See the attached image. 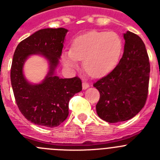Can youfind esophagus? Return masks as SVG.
<instances>
[{
	"label": "esophagus",
	"instance_id": "34e87169",
	"mask_svg": "<svg viewBox=\"0 0 160 160\" xmlns=\"http://www.w3.org/2000/svg\"><path fill=\"white\" fill-rule=\"evenodd\" d=\"M88 87L89 83H86V82H83V83H82V88H83V89H87Z\"/></svg>",
	"mask_w": 160,
	"mask_h": 160
}]
</instances>
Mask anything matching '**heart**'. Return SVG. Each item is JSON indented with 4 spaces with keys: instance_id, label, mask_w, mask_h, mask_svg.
I'll list each match as a JSON object with an SVG mask.
<instances>
[{
    "instance_id": "1",
    "label": "heart",
    "mask_w": 160,
    "mask_h": 160,
    "mask_svg": "<svg viewBox=\"0 0 160 160\" xmlns=\"http://www.w3.org/2000/svg\"><path fill=\"white\" fill-rule=\"evenodd\" d=\"M123 44L115 32H90L73 41L71 50L63 53L64 64L76 68L83 60V68L93 77H102L114 69L121 55Z\"/></svg>"
}]
</instances>
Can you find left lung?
I'll use <instances>...</instances> for the list:
<instances>
[{
    "mask_svg": "<svg viewBox=\"0 0 160 160\" xmlns=\"http://www.w3.org/2000/svg\"><path fill=\"white\" fill-rule=\"evenodd\" d=\"M123 38L124 51L119 64L93 84L100 92L96 112L108 123L133 118L144 107L148 95L150 62L144 43L129 31Z\"/></svg>",
    "mask_w": 160,
    "mask_h": 160,
    "instance_id": "obj_1",
    "label": "left lung"
}]
</instances>
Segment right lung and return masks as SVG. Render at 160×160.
Returning a JSON list of instances; mask_svg holds the SVG:
<instances>
[{
	"instance_id": "add662e5",
	"label": "right lung",
	"mask_w": 160,
	"mask_h": 160,
	"mask_svg": "<svg viewBox=\"0 0 160 160\" xmlns=\"http://www.w3.org/2000/svg\"><path fill=\"white\" fill-rule=\"evenodd\" d=\"M68 30L64 28H44L19 43L14 52L10 78L17 107L23 116L40 126H59L68 116V103L82 90L78 77L60 79L54 70L61 56ZM40 54L48 59L50 70L41 84L31 85L24 78L22 68L28 56Z\"/></svg>"
}]
</instances>
